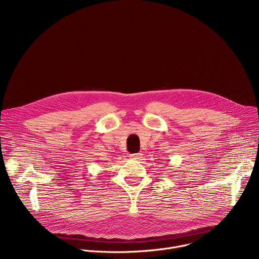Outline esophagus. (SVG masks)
I'll use <instances>...</instances> for the list:
<instances>
[{
    "label": "esophagus",
    "mask_w": 259,
    "mask_h": 259,
    "mask_svg": "<svg viewBox=\"0 0 259 259\" xmlns=\"http://www.w3.org/2000/svg\"><path fill=\"white\" fill-rule=\"evenodd\" d=\"M130 157H131V159H132V160H139V158H140V154H135V155H131Z\"/></svg>",
    "instance_id": "esophagus-1"
}]
</instances>
